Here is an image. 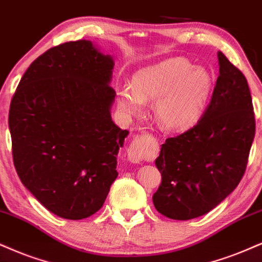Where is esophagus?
<instances>
[{
  "mask_svg": "<svg viewBox=\"0 0 262 262\" xmlns=\"http://www.w3.org/2000/svg\"><path fill=\"white\" fill-rule=\"evenodd\" d=\"M143 140L142 137H135V140L131 142L130 147L127 149V158L131 163L138 164L143 159L144 154V147H143Z\"/></svg>",
  "mask_w": 262,
  "mask_h": 262,
  "instance_id": "1",
  "label": "esophagus"
}]
</instances>
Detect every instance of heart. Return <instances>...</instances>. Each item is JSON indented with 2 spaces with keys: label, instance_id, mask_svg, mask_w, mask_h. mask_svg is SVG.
<instances>
[{
  "label": "heart",
  "instance_id": "b5f03b06",
  "mask_svg": "<svg viewBox=\"0 0 262 262\" xmlns=\"http://www.w3.org/2000/svg\"><path fill=\"white\" fill-rule=\"evenodd\" d=\"M211 89V75L205 69L172 58L138 70L132 87L119 89L118 104L126 113H138L144 102L156 101L154 115L160 127L182 132L202 119Z\"/></svg>",
  "mask_w": 262,
  "mask_h": 262
}]
</instances>
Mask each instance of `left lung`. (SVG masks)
Returning <instances> with one entry per match:
<instances>
[{"label":"left lung","instance_id":"obj_1","mask_svg":"<svg viewBox=\"0 0 262 262\" xmlns=\"http://www.w3.org/2000/svg\"><path fill=\"white\" fill-rule=\"evenodd\" d=\"M220 75L198 124L161 146L156 165L161 183L154 206L172 220L206 214L233 192L247 169L255 136L247 79L222 52Z\"/></svg>","mask_w":262,"mask_h":262}]
</instances>
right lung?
Listing matches in <instances>:
<instances>
[{
  "label": "right lung",
  "mask_w": 262,
  "mask_h": 262,
  "mask_svg": "<svg viewBox=\"0 0 262 262\" xmlns=\"http://www.w3.org/2000/svg\"><path fill=\"white\" fill-rule=\"evenodd\" d=\"M114 60L91 41H70L36 58L9 106L12 153L21 183L68 220L98 211L118 177L127 130L112 120Z\"/></svg>",
  "instance_id": "1"
}]
</instances>
